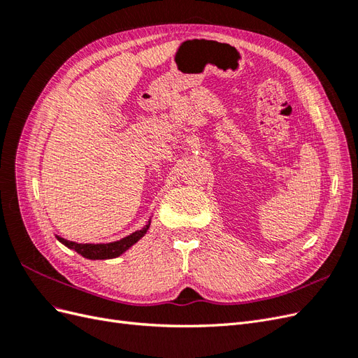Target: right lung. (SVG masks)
<instances>
[{"label": "right lung", "instance_id": "right-lung-1", "mask_svg": "<svg viewBox=\"0 0 358 358\" xmlns=\"http://www.w3.org/2000/svg\"><path fill=\"white\" fill-rule=\"evenodd\" d=\"M149 229V225H146L143 230H138L133 234H129L124 239H121L119 242H113V243H106V245H91V243H76V242H69L62 237H58V241L61 243L66 245L70 249H74L76 252L80 254L85 258L90 259H109V258H116L121 255L122 252H125L128 248H131L137 241L142 239V237L146 234Z\"/></svg>", "mask_w": 358, "mask_h": 358}]
</instances>
